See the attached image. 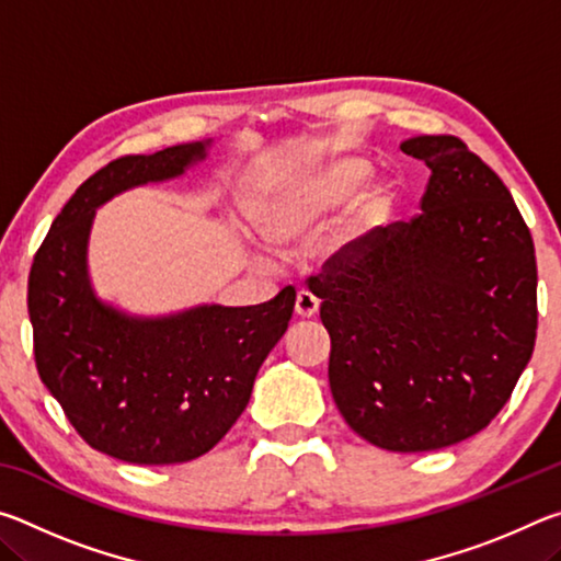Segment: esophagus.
<instances>
[{
	"instance_id": "esophagus-1",
	"label": "esophagus",
	"mask_w": 561,
	"mask_h": 561,
	"mask_svg": "<svg viewBox=\"0 0 561 561\" xmlns=\"http://www.w3.org/2000/svg\"><path fill=\"white\" fill-rule=\"evenodd\" d=\"M294 311H297V317H301V319H311V317H317V311H319V299H317L314 294H311V291L301 289V291L297 294V304H294Z\"/></svg>"
}]
</instances>
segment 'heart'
Masks as SVG:
<instances>
[{"label": "heart", "mask_w": 561, "mask_h": 561, "mask_svg": "<svg viewBox=\"0 0 561 561\" xmlns=\"http://www.w3.org/2000/svg\"><path fill=\"white\" fill-rule=\"evenodd\" d=\"M366 175V160L358 158H336L304 170L299 175L282 180L279 185L262 195L252 213L254 225L264 240L277 244L297 242L321 217L344 205ZM388 203L391 197L386 187H371L358 197L354 210V230L358 237L383 220Z\"/></svg>", "instance_id": "1"}]
</instances>
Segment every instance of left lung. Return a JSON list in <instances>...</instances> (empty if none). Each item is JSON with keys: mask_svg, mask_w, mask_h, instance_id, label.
Segmentation results:
<instances>
[{"mask_svg": "<svg viewBox=\"0 0 561 561\" xmlns=\"http://www.w3.org/2000/svg\"><path fill=\"white\" fill-rule=\"evenodd\" d=\"M401 150L431 168L423 213L344 247L309 289L351 431L425 453L488 428L510 401L535 351L537 262L510 190L460 138Z\"/></svg>", "mask_w": 561, "mask_h": 561, "instance_id": "1", "label": "left lung"}]
</instances>
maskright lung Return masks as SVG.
<instances>
[{
  "instance_id": "add662e5",
  "label": "right lung",
  "mask_w": 561,
  "mask_h": 561,
  "mask_svg": "<svg viewBox=\"0 0 561 561\" xmlns=\"http://www.w3.org/2000/svg\"><path fill=\"white\" fill-rule=\"evenodd\" d=\"M123 156L93 173L34 254L30 319L44 386L91 448L136 465L187 462L213 450L250 403L254 378L289 327L294 287L254 307H203L130 317L89 279L96 207L113 195L183 175L207 146Z\"/></svg>"
}]
</instances>
